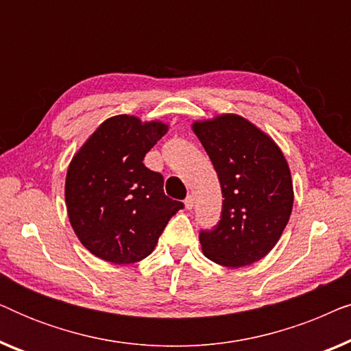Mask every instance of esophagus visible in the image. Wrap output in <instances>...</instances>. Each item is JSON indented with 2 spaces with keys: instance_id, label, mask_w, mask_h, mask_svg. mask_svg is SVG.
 <instances>
[{
  "instance_id": "obj_1",
  "label": "esophagus",
  "mask_w": 351,
  "mask_h": 351,
  "mask_svg": "<svg viewBox=\"0 0 351 351\" xmlns=\"http://www.w3.org/2000/svg\"><path fill=\"white\" fill-rule=\"evenodd\" d=\"M184 204H185V209H193V206H195V198L191 195H189L185 198V201H184Z\"/></svg>"
}]
</instances>
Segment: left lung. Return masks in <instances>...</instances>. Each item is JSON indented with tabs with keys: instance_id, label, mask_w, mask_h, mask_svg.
Wrapping results in <instances>:
<instances>
[{
	"instance_id": "8db88e82",
	"label": "left lung",
	"mask_w": 351,
	"mask_h": 351,
	"mask_svg": "<svg viewBox=\"0 0 351 351\" xmlns=\"http://www.w3.org/2000/svg\"><path fill=\"white\" fill-rule=\"evenodd\" d=\"M222 189V214L201 230L204 256L225 267H246L275 247L294 203L291 171L271 137L238 114L193 123Z\"/></svg>"
}]
</instances>
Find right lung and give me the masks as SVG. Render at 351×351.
<instances>
[{"instance_id":"1","label":"right lung","mask_w":351,"mask_h":351,"mask_svg":"<svg viewBox=\"0 0 351 351\" xmlns=\"http://www.w3.org/2000/svg\"><path fill=\"white\" fill-rule=\"evenodd\" d=\"M167 132L161 121L108 118L71 160L65 180L69 219L81 244L95 257L134 263L150 256L184 203L165 195V179L143 158Z\"/></svg>"}]
</instances>
